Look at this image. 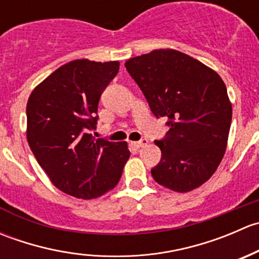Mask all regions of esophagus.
<instances>
[{
	"instance_id": "obj_1",
	"label": "esophagus",
	"mask_w": 259,
	"mask_h": 259,
	"mask_svg": "<svg viewBox=\"0 0 259 259\" xmlns=\"http://www.w3.org/2000/svg\"><path fill=\"white\" fill-rule=\"evenodd\" d=\"M146 144H148V139H142V140H139V142L133 143V145L137 146V148H142V146H145Z\"/></svg>"
}]
</instances>
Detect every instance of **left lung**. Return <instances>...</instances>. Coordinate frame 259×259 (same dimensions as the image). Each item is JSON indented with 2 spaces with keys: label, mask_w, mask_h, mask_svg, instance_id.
<instances>
[{
  "label": "left lung",
  "mask_w": 259,
  "mask_h": 259,
  "mask_svg": "<svg viewBox=\"0 0 259 259\" xmlns=\"http://www.w3.org/2000/svg\"><path fill=\"white\" fill-rule=\"evenodd\" d=\"M144 94L151 113L168 117L165 137L155 140L161 159L151 169L154 180L187 193L217 170L226 153L232 104L224 81L189 55L154 50L125 62Z\"/></svg>",
  "instance_id": "obj_1"
}]
</instances>
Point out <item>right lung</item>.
<instances>
[{
	"label": "right lung",
	"mask_w": 259,
	"mask_h": 259,
	"mask_svg": "<svg viewBox=\"0 0 259 259\" xmlns=\"http://www.w3.org/2000/svg\"><path fill=\"white\" fill-rule=\"evenodd\" d=\"M119 61L75 60L36 86L26 106L27 142L52 184L80 199L116 187L130 151L125 142L95 139L100 96Z\"/></svg>",
	"instance_id": "1"
}]
</instances>
